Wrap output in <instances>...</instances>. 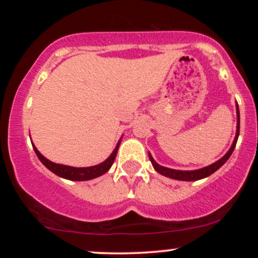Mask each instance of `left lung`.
Instances as JSON below:
<instances>
[{"mask_svg": "<svg viewBox=\"0 0 258 258\" xmlns=\"http://www.w3.org/2000/svg\"><path fill=\"white\" fill-rule=\"evenodd\" d=\"M236 114H238V123H236V135H235V138H234L233 141V144L232 147H230V149L228 150V153L226 155L223 156V158H221L218 161L214 162L212 165H210V166H206L204 168H199V170H194V171H180V170H173V168H168V167H164L161 166V165H159L158 162L155 161V160L153 159V156L149 154V159L150 161H152L154 168H155L156 171L160 174H162V176L165 177H168V178H172V179H178V180H198V179H203L205 178V177H209L210 174H212L214 172L220 168L222 165L224 164V162L227 161L228 159H229V156L232 155L234 148L236 146V142H238V137H239V131H240V115H239V106L236 104Z\"/></svg>", "mask_w": 258, "mask_h": 258, "instance_id": "8db88e82", "label": "left lung"}]
</instances>
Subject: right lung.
<instances>
[{
  "label": "right lung",
  "mask_w": 258,
  "mask_h": 258,
  "mask_svg": "<svg viewBox=\"0 0 258 258\" xmlns=\"http://www.w3.org/2000/svg\"><path fill=\"white\" fill-rule=\"evenodd\" d=\"M119 146H120V141L119 143L116 144V147H115L114 152L110 154V156H109L105 161H103L102 164L99 165H96V166H91V167H72V166H67V165L54 164V162L49 161L48 159L44 158L42 154L36 149V147L32 146V148H34L35 153H36L37 158L40 159V161L42 162L44 166L48 168L49 171H52L53 173L57 174V176L65 179H70V180H88V179L97 178V177L102 176V174L108 172V170L111 167L115 158H116Z\"/></svg>",
  "instance_id": "add662e5"
}]
</instances>
